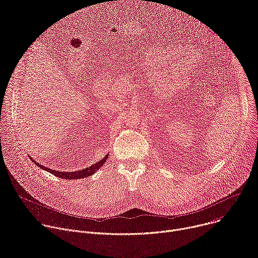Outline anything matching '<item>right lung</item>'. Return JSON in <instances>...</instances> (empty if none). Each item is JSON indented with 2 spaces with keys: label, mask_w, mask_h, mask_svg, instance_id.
<instances>
[{
  "label": "right lung",
  "mask_w": 258,
  "mask_h": 258,
  "mask_svg": "<svg viewBox=\"0 0 258 258\" xmlns=\"http://www.w3.org/2000/svg\"><path fill=\"white\" fill-rule=\"evenodd\" d=\"M108 158V154L100 161H98L97 163L93 164L92 166L90 167H87L85 169H82V170H79V171H67V172H64V171H57V170H52L46 166H43L41 165L40 163H36L35 161H33L34 163H36V165H38L40 168L44 169V170H47L49 172H51L52 174L56 175L57 177H61V178H65V179H78V178H84V177H87V176H90L92 174H94L105 162H106V159Z\"/></svg>",
  "instance_id": "right-lung-1"
}]
</instances>
